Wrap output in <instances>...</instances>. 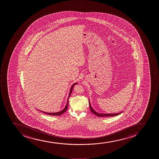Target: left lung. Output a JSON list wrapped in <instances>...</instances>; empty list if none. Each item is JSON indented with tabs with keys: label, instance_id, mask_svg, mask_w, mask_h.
Here are the masks:
<instances>
[{
	"label": "left lung",
	"instance_id": "obj_1",
	"mask_svg": "<svg viewBox=\"0 0 159 159\" xmlns=\"http://www.w3.org/2000/svg\"><path fill=\"white\" fill-rule=\"evenodd\" d=\"M89 108H90V109H91V111L93 113V114H94L95 115L97 116H98V117H113V116H116L119 115H120L121 113H122V112H119V113H98V112H97L95 111V110H94L93 108H92V107L91 106V103L89 102Z\"/></svg>",
	"mask_w": 159,
	"mask_h": 159
}]
</instances>
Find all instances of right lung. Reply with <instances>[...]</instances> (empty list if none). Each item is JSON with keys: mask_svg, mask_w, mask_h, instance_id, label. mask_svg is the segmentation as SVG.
Masks as SVG:
<instances>
[{"mask_svg": "<svg viewBox=\"0 0 159 159\" xmlns=\"http://www.w3.org/2000/svg\"><path fill=\"white\" fill-rule=\"evenodd\" d=\"M78 83H75L74 84H73V85L71 86V88H70V93H69V95H68V97L67 101V103H66V105L65 107V108H64V109H62V110H61L60 111L57 112H44L43 111H41V110H39V111H40L41 112H42L43 113H46L47 115H48L50 116H60L61 115H62V113H64L66 111L68 107V99H69V98H70V96L71 95V92H72V91H73V88L75 86V85L76 84H77Z\"/></svg>", "mask_w": 159, "mask_h": 159, "instance_id": "right-lung-1", "label": "right lung"}]
</instances>
